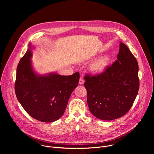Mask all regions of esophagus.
<instances>
[{
	"mask_svg": "<svg viewBox=\"0 0 154 154\" xmlns=\"http://www.w3.org/2000/svg\"><path fill=\"white\" fill-rule=\"evenodd\" d=\"M84 84V81L83 79L82 78H80L79 79V85H83Z\"/></svg>",
	"mask_w": 154,
	"mask_h": 154,
	"instance_id": "esophagus-1",
	"label": "esophagus"
}]
</instances>
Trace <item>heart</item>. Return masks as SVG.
<instances>
[{"instance_id":"b5f03b06","label":"heart","mask_w":154,"mask_h":154,"mask_svg":"<svg viewBox=\"0 0 154 154\" xmlns=\"http://www.w3.org/2000/svg\"><path fill=\"white\" fill-rule=\"evenodd\" d=\"M110 57L104 55L92 62L89 66V70L94 74L100 75L103 73L108 68L110 63Z\"/></svg>"}]
</instances>
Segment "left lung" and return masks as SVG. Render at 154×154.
Returning <instances> with one entry per match:
<instances>
[{"instance_id":"obj_1","label":"left lung","mask_w":154,"mask_h":154,"mask_svg":"<svg viewBox=\"0 0 154 154\" xmlns=\"http://www.w3.org/2000/svg\"><path fill=\"white\" fill-rule=\"evenodd\" d=\"M117 60L102 74L85 76L91 112L103 120L126 114L138 93V63L126 44L120 42Z\"/></svg>"}]
</instances>
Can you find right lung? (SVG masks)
Listing matches in <instances>:
<instances>
[{
	"label": "right lung",
	"instance_id": "right-lung-1",
	"mask_svg": "<svg viewBox=\"0 0 154 154\" xmlns=\"http://www.w3.org/2000/svg\"><path fill=\"white\" fill-rule=\"evenodd\" d=\"M34 48L29 43L17 66L15 94L29 116L42 122H53L64 114L69 97L78 85L79 73L69 76L38 73L31 60Z\"/></svg>",
	"mask_w": 154,
	"mask_h": 154
}]
</instances>
